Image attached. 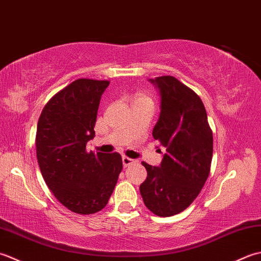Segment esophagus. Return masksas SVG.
Wrapping results in <instances>:
<instances>
[{
	"mask_svg": "<svg viewBox=\"0 0 261 261\" xmlns=\"http://www.w3.org/2000/svg\"><path fill=\"white\" fill-rule=\"evenodd\" d=\"M135 160H133V159L128 158V156H123V164H124V168H127L128 166H130L132 163H134Z\"/></svg>",
	"mask_w": 261,
	"mask_h": 261,
	"instance_id": "34e87169",
	"label": "esophagus"
}]
</instances>
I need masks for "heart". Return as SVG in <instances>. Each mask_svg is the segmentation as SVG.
I'll use <instances>...</instances> for the list:
<instances>
[{
    "mask_svg": "<svg viewBox=\"0 0 261 261\" xmlns=\"http://www.w3.org/2000/svg\"><path fill=\"white\" fill-rule=\"evenodd\" d=\"M136 103H151L153 105V100L151 99L150 95L144 93H137L134 97V105Z\"/></svg>",
    "mask_w": 261,
    "mask_h": 261,
    "instance_id": "obj_1",
    "label": "heart"
}]
</instances>
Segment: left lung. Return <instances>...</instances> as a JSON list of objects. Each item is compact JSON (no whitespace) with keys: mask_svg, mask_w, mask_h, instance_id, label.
<instances>
[{"mask_svg":"<svg viewBox=\"0 0 261 261\" xmlns=\"http://www.w3.org/2000/svg\"><path fill=\"white\" fill-rule=\"evenodd\" d=\"M151 82L161 93L153 137L167 152L159 168L142 162L147 177L140 191L148 210L168 217L187 208L204 187L211 171L213 133L203 101L194 90L171 75Z\"/></svg>","mask_w":261,"mask_h":261,"instance_id":"8db88e82","label":"left lung"}]
</instances>
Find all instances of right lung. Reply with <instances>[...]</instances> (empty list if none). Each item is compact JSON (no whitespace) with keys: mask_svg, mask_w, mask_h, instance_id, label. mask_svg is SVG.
<instances>
[{"mask_svg":"<svg viewBox=\"0 0 261 261\" xmlns=\"http://www.w3.org/2000/svg\"><path fill=\"white\" fill-rule=\"evenodd\" d=\"M108 80L77 79L49 99L36 134L37 160L46 185L73 213L94 214L107 205L123 170L119 153L87 151L94 137Z\"/></svg>","mask_w":261,"mask_h":261,"instance_id":"right-lung-1","label":"right lung"}]
</instances>
